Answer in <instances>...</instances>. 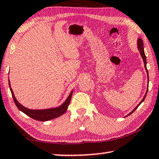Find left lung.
Wrapping results in <instances>:
<instances>
[{
    "instance_id": "1",
    "label": "left lung",
    "mask_w": 159,
    "mask_h": 159,
    "mask_svg": "<svg viewBox=\"0 0 159 159\" xmlns=\"http://www.w3.org/2000/svg\"><path fill=\"white\" fill-rule=\"evenodd\" d=\"M137 47H138V50L139 51V53H140L141 56V57H142V58H143V63H144V66H145V69H146V73H147V75H148V86H147V90H146V93H145V95H144L143 99H142V100L141 101V102L139 103L138 104V105L136 106V107H135L134 109H133V111H131V112H130L127 116H128L131 115V113H132L133 112H134L135 110H136V108H138L139 106L141 105V103L142 102H143V101H144V99H145V98H146V94H147V92H148V80H149V79H148V72L147 68H146V63H146V55H145V53H144L143 43V41H142L141 39H139L138 40H137Z\"/></svg>"
}]
</instances>
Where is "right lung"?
Listing matches in <instances>:
<instances>
[{
    "mask_svg": "<svg viewBox=\"0 0 159 159\" xmlns=\"http://www.w3.org/2000/svg\"><path fill=\"white\" fill-rule=\"evenodd\" d=\"M8 84L9 87H10V90L13 96V101L15 102L16 106L20 111L24 113L28 116L32 118L33 119L40 120V121H47V120L54 119V118H58L61 116H62L63 113H66L67 111L68 105H69L70 99H71V96L73 94V90L70 92L69 96L68 98L66 99V101L63 102L61 106H58V107L54 108H46V109H39V110H34V109H30L25 106H23L22 104H20L18 102L17 99L15 97V95L13 93V90H12L11 87V83L10 80H8Z\"/></svg>",
    "mask_w": 159,
    "mask_h": 159,
    "instance_id": "add662e5",
    "label": "right lung"
}]
</instances>
